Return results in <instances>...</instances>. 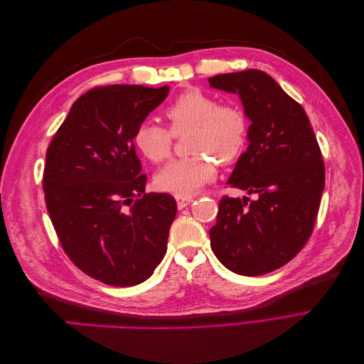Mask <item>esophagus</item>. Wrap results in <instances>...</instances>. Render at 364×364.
Masks as SVG:
<instances>
[{"label":"esophagus","mask_w":364,"mask_h":364,"mask_svg":"<svg viewBox=\"0 0 364 364\" xmlns=\"http://www.w3.org/2000/svg\"><path fill=\"white\" fill-rule=\"evenodd\" d=\"M176 202H178V208L183 209L193 202V197H185V196H176Z\"/></svg>","instance_id":"esophagus-1"}]
</instances>
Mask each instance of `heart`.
<instances>
[{
	"instance_id": "obj_1",
	"label": "heart",
	"mask_w": 364,
	"mask_h": 364,
	"mask_svg": "<svg viewBox=\"0 0 364 364\" xmlns=\"http://www.w3.org/2000/svg\"><path fill=\"white\" fill-rule=\"evenodd\" d=\"M171 134L190 130L188 150L191 156L174 159L162 167L155 183L159 190L188 197L211 182L215 176V159L232 162L243 153L249 123L243 109L234 103H217V98L199 87L183 91L164 112ZM162 126L144 121L134 135L136 149L153 162L167 159L171 153L173 136Z\"/></svg>"
}]
</instances>
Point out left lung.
Masks as SVG:
<instances>
[{"label": "left lung", "instance_id": "1", "mask_svg": "<svg viewBox=\"0 0 364 364\" xmlns=\"http://www.w3.org/2000/svg\"><path fill=\"white\" fill-rule=\"evenodd\" d=\"M214 90L237 94L250 121L247 150L228 183L255 194L225 196L211 249L225 267L258 277L293 259L310 238L325 188V165L304 107L259 70L218 74Z\"/></svg>", "mask_w": 364, "mask_h": 364}]
</instances>
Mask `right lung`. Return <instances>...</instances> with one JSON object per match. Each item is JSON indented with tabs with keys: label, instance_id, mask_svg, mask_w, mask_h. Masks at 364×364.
I'll use <instances>...</instances> for the list:
<instances>
[{
	"label": "right lung",
	"instance_id": "add662e5",
	"mask_svg": "<svg viewBox=\"0 0 364 364\" xmlns=\"http://www.w3.org/2000/svg\"><path fill=\"white\" fill-rule=\"evenodd\" d=\"M170 87L109 85L75 100L47 150L43 193L63 250L115 287L149 279L178 213L170 194H146L134 135Z\"/></svg>",
	"mask_w": 364,
	"mask_h": 364
}]
</instances>
